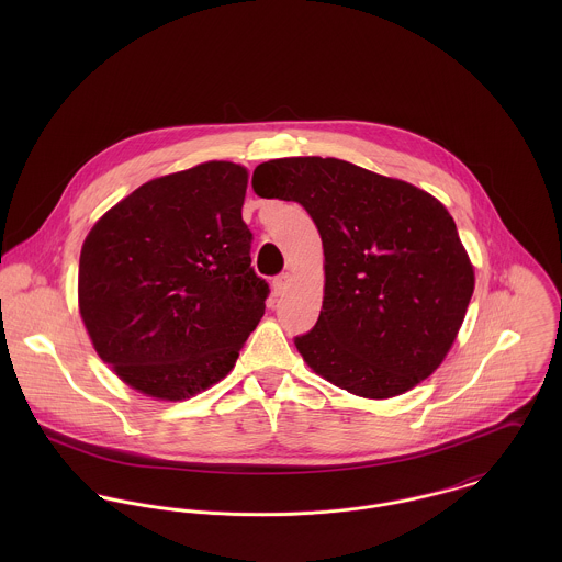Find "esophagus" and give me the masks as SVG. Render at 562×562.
Wrapping results in <instances>:
<instances>
[{
	"label": "esophagus",
	"instance_id": "34e87169",
	"mask_svg": "<svg viewBox=\"0 0 562 562\" xmlns=\"http://www.w3.org/2000/svg\"><path fill=\"white\" fill-rule=\"evenodd\" d=\"M290 281H292L290 272H281L279 277H274V281H272V290H274V294H277V296L285 294V292H288V288H290Z\"/></svg>",
	"mask_w": 562,
	"mask_h": 562
}]
</instances>
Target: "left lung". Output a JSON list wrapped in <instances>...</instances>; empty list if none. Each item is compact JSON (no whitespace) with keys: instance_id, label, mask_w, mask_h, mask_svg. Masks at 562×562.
<instances>
[{"instance_id":"8db88e82","label":"left lung","mask_w":562,"mask_h":562,"mask_svg":"<svg viewBox=\"0 0 562 562\" xmlns=\"http://www.w3.org/2000/svg\"><path fill=\"white\" fill-rule=\"evenodd\" d=\"M252 190L301 203L321 232V318L294 339L307 366L374 401L428 379L474 294V268L448 210L406 181L335 158L263 161Z\"/></svg>"}]
</instances>
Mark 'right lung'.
Wrapping results in <instances>:
<instances>
[{"label": "right lung", "mask_w": 562, "mask_h": 562, "mask_svg": "<svg viewBox=\"0 0 562 562\" xmlns=\"http://www.w3.org/2000/svg\"><path fill=\"white\" fill-rule=\"evenodd\" d=\"M248 172L205 161L151 179L105 212L80 255L81 321L130 387L183 401L234 368L270 294L241 221Z\"/></svg>", "instance_id": "right-lung-1"}]
</instances>
